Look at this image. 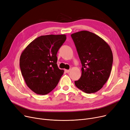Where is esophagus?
<instances>
[{
  "label": "esophagus",
  "instance_id": "34e87169",
  "mask_svg": "<svg viewBox=\"0 0 130 130\" xmlns=\"http://www.w3.org/2000/svg\"><path fill=\"white\" fill-rule=\"evenodd\" d=\"M65 72L66 73H69L70 72V70H65Z\"/></svg>",
  "mask_w": 130,
  "mask_h": 130
}]
</instances>
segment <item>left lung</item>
I'll list each match as a JSON object with an SVG mask.
<instances>
[{"label":"left lung","mask_w":130,"mask_h":130,"mask_svg":"<svg viewBox=\"0 0 130 130\" xmlns=\"http://www.w3.org/2000/svg\"><path fill=\"white\" fill-rule=\"evenodd\" d=\"M71 37L82 65L81 77L75 84L86 93L96 92L110 76L113 64L111 48L102 38L88 31L72 34Z\"/></svg>","instance_id":"obj_1"}]
</instances>
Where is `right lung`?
<instances>
[{
	"label": "right lung",
	"mask_w": 130,
	"mask_h": 130,
	"mask_svg": "<svg viewBox=\"0 0 130 130\" xmlns=\"http://www.w3.org/2000/svg\"><path fill=\"white\" fill-rule=\"evenodd\" d=\"M66 39L65 35L41 36L22 52L20 70L27 86L34 92L46 95L57 86L64 71L58 69L56 55Z\"/></svg>",
	"instance_id": "obj_1"
}]
</instances>
